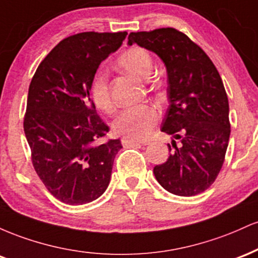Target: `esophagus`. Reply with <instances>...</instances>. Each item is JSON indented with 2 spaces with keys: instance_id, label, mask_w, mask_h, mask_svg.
Masks as SVG:
<instances>
[{
  "instance_id": "34e87169",
  "label": "esophagus",
  "mask_w": 258,
  "mask_h": 258,
  "mask_svg": "<svg viewBox=\"0 0 258 258\" xmlns=\"http://www.w3.org/2000/svg\"><path fill=\"white\" fill-rule=\"evenodd\" d=\"M121 143H122V146H141L142 143H139V142L135 141V139H131V138H125L123 137L122 139H121Z\"/></svg>"
}]
</instances>
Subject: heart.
<instances>
[{
    "label": "heart",
    "instance_id": "b5f03b06",
    "mask_svg": "<svg viewBox=\"0 0 258 258\" xmlns=\"http://www.w3.org/2000/svg\"><path fill=\"white\" fill-rule=\"evenodd\" d=\"M117 65L122 72L141 80L150 78L153 73V57L142 47H132L120 55ZM91 96L94 104L103 111H111L114 108L108 74L98 72L92 79ZM159 120V112L149 104H141L127 108L114 121V131L125 138L143 141L150 137Z\"/></svg>",
    "mask_w": 258,
    "mask_h": 258
}]
</instances>
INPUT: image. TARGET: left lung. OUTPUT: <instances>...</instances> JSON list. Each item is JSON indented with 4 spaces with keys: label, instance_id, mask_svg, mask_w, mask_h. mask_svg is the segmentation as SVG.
I'll list each match as a JSON object with an SVG mask.
<instances>
[{
    "label": "left lung",
    "instance_id": "obj_1",
    "mask_svg": "<svg viewBox=\"0 0 258 258\" xmlns=\"http://www.w3.org/2000/svg\"><path fill=\"white\" fill-rule=\"evenodd\" d=\"M133 43L155 53L167 72L161 131L172 136L174 150L167 144L171 154L154 167L155 178L174 195L203 193L220 173L229 142V104L220 74L198 44L173 28L131 32L127 44Z\"/></svg>",
    "mask_w": 258,
    "mask_h": 258
}]
</instances>
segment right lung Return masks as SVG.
I'll return each mask as SVG.
<instances>
[{"mask_svg":"<svg viewBox=\"0 0 258 258\" xmlns=\"http://www.w3.org/2000/svg\"><path fill=\"white\" fill-rule=\"evenodd\" d=\"M127 32H81L64 38L38 65L29 87L24 132L35 171L68 205L98 199L110 182L120 139L103 142L109 127L91 99L92 79Z\"/></svg>","mask_w":258,"mask_h":258,"instance_id":"add662e5","label":"right lung"}]
</instances>
